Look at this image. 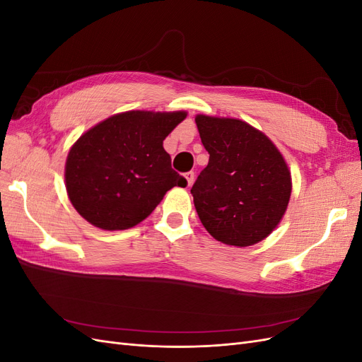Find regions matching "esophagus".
Instances as JSON below:
<instances>
[{"mask_svg": "<svg viewBox=\"0 0 362 362\" xmlns=\"http://www.w3.org/2000/svg\"><path fill=\"white\" fill-rule=\"evenodd\" d=\"M185 180H187L189 187H190V185H192L193 181H194V172H187V173H185Z\"/></svg>", "mask_w": 362, "mask_h": 362, "instance_id": "obj_1", "label": "esophagus"}]
</instances>
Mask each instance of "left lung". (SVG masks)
I'll return each mask as SVG.
<instances>
[{
  "label": "left lung",
  "instance_id": "left-lung-1",
  "mask_svg": "<svg viewBox=\"0 0 362 362\" xmlns=\"http://www.w3.org/2000/svg\"><path fill=\"white\" fill-rule=\"evenodd\" d=\"M194 120L210 154L190 190L202 225L225 245L261 242L281 222L291 194L281 152L243 120L204 115Z\"/></svg>",
  "mask_w": 362,
  "mask_h": 362
}]
</instances>
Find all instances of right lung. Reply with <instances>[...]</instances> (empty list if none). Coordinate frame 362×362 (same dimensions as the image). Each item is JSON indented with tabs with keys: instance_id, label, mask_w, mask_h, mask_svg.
<instances>
[{
	"instance_id": "obj_1",
	"label": "right lung",
	"mask_w": 362,
	"mask_h": 362,
	"mask_svg": "<svg viewBox=\"0 0 362 362\" xmlns=\"http://www.w3.org/2000/svg\"><path fill=\"white\" fill-rule=\"evenodd\" d=\"M184 112H127L84 133L66 160V190L87 222L115 231L146 218L175 185L187 180L172 169L163 140Z\"/></svg>"
}]
</instances>
